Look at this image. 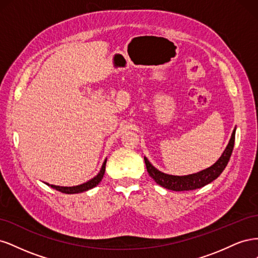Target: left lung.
Returning <instances> with one entry per match:
<instances>
[{
  "instance_id": "8db88e82",
  "label": "left lung",
  "mask_w": 258,
  "mask_h": 258,
  "mask_svg": "<svg viewBox=\"0 0 258 258\" xmlns=\"http://www.w3.org/2000/svg\"><path fill=\"white\" fill-rule=\"evenodd\" d=\"M235 136L236 128L233 129L228 145L226 146L221 157L218 158L217 161L213 163L212 166L205 170H201L197 173H192L188 175H171L163 173L158 169H156L150 162V160L144 157L147 172L156 183L170 190L184 191L201 188V187L213 182L215 178L220 176L226 166H227L233 150V144H235Z\"/></svg>"
}]
</instances>
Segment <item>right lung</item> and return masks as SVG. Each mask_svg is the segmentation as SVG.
<instances>
[{"instance_id":"1","label":"right lung","mask_w":258,"mask_h":258,"mask_svg":"<svg viewBox=\"0 0 258 258\" xmlns=\"http://www.w3.org/2000/svg\"><path fill=\"white\" fill-rule=\"evenodd\" d=\"M105 165H106V158L102 163V167H101L99 173L95 176L92 177L91 179H89L88 182L83 183L81 185H76V186H58V185H52V184H48V183H45L46 185L50 186L51 188L56 189L58 191H61L63 194H80V192H84V191H87L93 187H96L101 181H102L104 172H105Z\"/></svg>"}]
</instances>
